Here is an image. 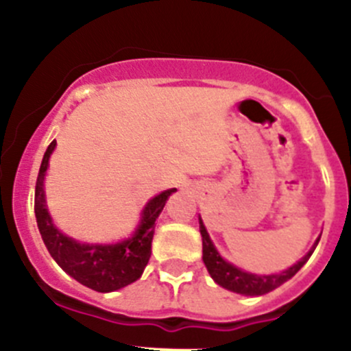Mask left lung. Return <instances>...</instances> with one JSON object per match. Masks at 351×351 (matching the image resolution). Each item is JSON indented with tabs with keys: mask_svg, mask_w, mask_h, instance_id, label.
Returning a JSON list of instances; mask_svg holds the SVG:
<instances>
[{
	"mask_svg": "<svg viewBox=\"0 0 351 351\" xmlns=\"http://www.w3.org/2000/svg\"><path fill=\"white\" fill-rule=\"evenodd\" d=\"M198 224H200L202 253H204L202 260H204L205 267H207V271L210 274V277L214 278L215 284L231 290V292L241 293V295H263V293L271 292V290H275L277 287L285 284L287 280H290V278L306 265V261L309 260L311 254L316 250L317 243H319V238H317V241L313 244V247H311L309 253H307L306 256L300 258V261H297L295 265H292V267L287 268V270L280 271V274L254 275L234 267V265L229 263V261H226L224 258L221 256L217 247L212 243L210 236H208L200 215H198Z\"/></svg>",
	"mask_w": 351,
	"mask_h": 351,
	"instance_id": "obj_1",
	"label": "left lung"
}]
</instances>
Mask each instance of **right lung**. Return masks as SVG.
Segmentation results:
<instances>
[{
  "label": "right lung",
  "mask_w": 351,
  "mask_h": 351,
  "mask_svg": "<svg viewBox=\"0 0 351 351\" xmlns=\"http://www.w3.org/2000/svg\"><path fill=\"white\" fill-rule=\"evenodd\" d=\"M56 149V141L49 144L38 169L35 183V217L38 231L56 263L69 277L97 292H113L141 278L151 258V243L154 236L156 219L161 214L166 200L176 189H169L151 198L143 208L141 222L130 238L115 244L80 243L62 234L52 222L45 202L44 180L49 159Z\"/></svg>",
  "instance_id": "right-lung-1"
}]
</instances>
